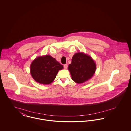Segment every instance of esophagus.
I'll return each mask as SVG.
<instances>
[{
  "label": "esophagus",
  "instance_id": "1",
  "mask_svg": "<svg viewBox=\"0 0 131 131\" xmlns=\"http://www.w3.org/2000/svg\"><path fill=\"white\" fill-rule=\"evenodd\" d=\"M67 67H68V65L67 64H65L64 65V68L65 69H67Z\"/></svg>",
  "mask_w": 131,
  "mask_h": 131
}]
</instances>
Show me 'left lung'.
I'll use <instances>...</instances> for the list:
<instances>
[{
	"label": "left lung",
	"mask_w": 131,
	"mask_h": 131,
	"mask_svg": "<svg viewBox=\"0 0 131 131\" xmlns=\"http://www.w3.org/2000/svg\"><path fill=\"white\" fill-rule=\"evenodd\" d=\"M68 69L72 79L80 84L92 78L96 70V64L89 55L79 52L73 56L72 63L69 65Z\"/></svg>",
	"instance_id": "obj_1"
}]
</instances>
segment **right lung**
Here are the masks:
<instances>
[{
    "mask_svg": "<svg viewBox=\"0 0 131 131\" xmlns=\"http://www.w3.org/2000/svg\"><path fill=\"white\" fill-rule=\"evenodd\" d=\"M30 74L38 83L50 84L56 78L58 71L63 66L50 55L38 56L31 63Z\"/></svg>",
    "mask_w": 131,
    "mask_h": 131,
    "instance_id": "add662e5",
    "label": "right lung"
}]
</instances>
